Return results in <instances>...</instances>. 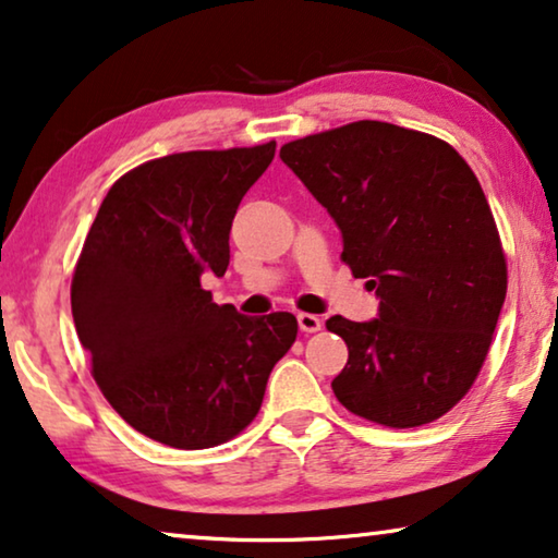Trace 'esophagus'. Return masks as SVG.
Instances as JSON below:
<instances>
[{
  "instance_id": "34e87169",
  "label": "esophagus",
  "mask_w": 558,
  "mask_h": 558,
  "mask_svg": "<svg viewBox=\"0 0 558 558\" xmlns=\"http://www.w3.org/2000/svg\"><path fill=\"white\" fill-rule=\"evenodd\" d=\"M320 326H324V320L313 316V313H298V328H301L303 333H316L320 331Z\"/></svg>"
}]
</instances>
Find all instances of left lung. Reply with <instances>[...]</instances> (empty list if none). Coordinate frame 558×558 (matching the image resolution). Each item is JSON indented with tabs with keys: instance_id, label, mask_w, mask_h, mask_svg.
I'll return each mask as SVG.
<instances>
[{
	"instance_id": "1",
	"label": "left lung",
	"mask_w": 558,
	"mask_h": 558,
	"mask_svg": "<svg viewBox=\"0 0 558 558\" xmlns=\"http://www.w3.org/2000/svg\"><path fill=\"white\" fill-rule=\"evenodd\" d=\"M368 278L379 313L326 320L349 347L331 381L349 412L420 427L473 387L506 301V255L481 182L450 144L395 123L356 121L280 148Z\"/></svg>"
}]
</instances>
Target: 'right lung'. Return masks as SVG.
<instances>
[{"mask_svg":"<svg viewBox=\"0 0 558 558\" xmlns=\"http://www.w3.org/2000/svg\"><path fill=\"white\" fill-rule=\"evenodd\" d=\"M272 156L276 141L141 163L85 238L70 288L77 339L113 410L161 445L204 450L240 435L295 341L293 313L242 316L202 288L225 276L234 211Z\"/></svg>","mask_w":558,"mask_h":558,"instance_id":"right-lung-1","label":"right lung"}]
</instances>
